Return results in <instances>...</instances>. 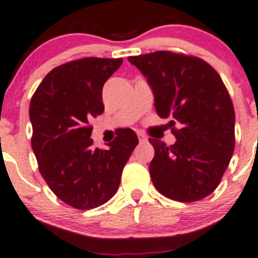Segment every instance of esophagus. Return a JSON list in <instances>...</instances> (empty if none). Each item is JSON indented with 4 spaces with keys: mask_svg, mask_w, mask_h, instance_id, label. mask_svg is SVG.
Listing matches in <instances>:
<instances>
[{
    "mask_svg": "<svg viewBox=\"0 0 258 258\" xmlns=\"http://www.w3.org/2000/svg\"><path fill=\"white\" fill-rule=\"evenodd\" d=\"M137 137H139V140H140L141 143H144V141L148 140V137H146L144 134H141V132H137Z\"/></svg>",
    "mask_w": 258,
    "mask_h": 258,
    "instance_id": "obj_1",
    "label": "esophagus"
}]
</instances>
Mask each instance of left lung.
Instances as JSON below:
<instances>
[{
  "label": "left lung",
  "mask_w": 258,
  "mask_h": 258,
  "mask_svg": "<svg viewBox=\"0 0 258 258\" xmlns=\"http://www.w3.org/2000/svg\"><path fill=\"white\" fill-rule=\"evenodd\" d=\"M128 61L148 79L156 113L170 118L177 139L170 146L149 139L154 186L175 201L205 199L220 183L235 145L234 108L223 80L204 59L167 50Z\"/></svg>",
  "instance_id": "8db88e82"
}]
</instances>
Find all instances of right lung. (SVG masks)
<instances>
[{
	"instance_id": "1",
	"label": "right lung",
	"mask_w": 258,
	"mask_h": 258,
	"mask_svg": "<svg viewBox=\"0 0 258 258\" xmlns=\"http://www.w3.org/2000/svg\"><path fill=\"white\" fill-rule=\"evenodd\" d=\"M122 58H86L53 69L31 98V148L39 172L53 194L79 210H89L112 199L123 167L139 144L124 128L107 150L93 146L91 118L104 112L103 85Z\"/></svg>"
}]
</instances>
